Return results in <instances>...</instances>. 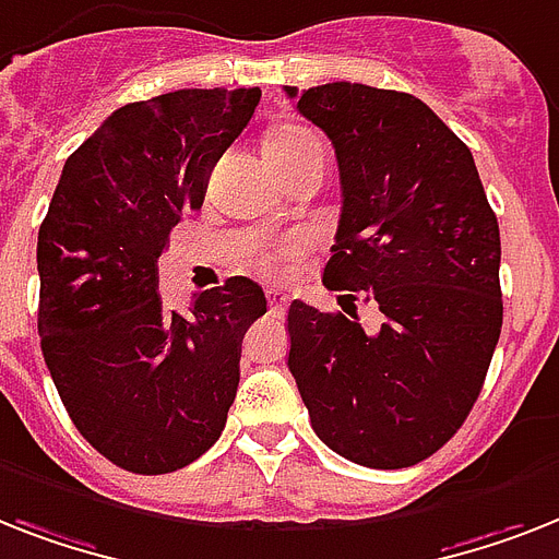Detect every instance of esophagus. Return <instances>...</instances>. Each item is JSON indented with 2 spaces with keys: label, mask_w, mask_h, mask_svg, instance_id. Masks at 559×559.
Here are the masks:
<instances>
[{
  "label": "esophagus",
  "mask_w": 559,
  "mask_h": 559,
  "mask_svg": "<svg viewBox=\"0 0 559 559\" xmlns=\"http://www.w3.org/2000/svg\"><path fill=\"white\" fill-rule=\"evenodd\" d=\"M265 297H269V306L274 317H283L285 308H288V294H283L280 288H269L265 290Z\"/></svg>",
  "instance_id": "esophagus-1"
}]
</instances>
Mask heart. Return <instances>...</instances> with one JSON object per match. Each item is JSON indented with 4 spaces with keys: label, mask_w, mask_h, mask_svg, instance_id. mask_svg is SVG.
<instances>
[{
    "label": "heart",
    "mask_w": 559,
    "mask_h": 559,
    "mask_svg": "<svg viewBox=\"0 0 559 559\" xmlns=\"http://www.w3.org/2000/svg\"><path fill=\"white\" fill-rule=\"evenodd\" d=\"M317 140L311 131H306V128H280V131H274L269 136V154H288V151H297L299 145H306V142ZM299 242L297 239H288V242H283V246L276 248H269V251H262L260 257H257V262H260V269L265 271V274H280V271L285 269V262L294 260L299 253Z\"/></svg>",
    "instance_id": "heart-1"
}]
</instances>
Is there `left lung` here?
Returning <instances> with one entry per match:
<instances>
[{
    "label": "left lung",
    "instance_id": "1",
    "mask_svg": "<svg viewBox=\"0 0 559 559\" xmlns=\"http://www.w3.org/2000/svg\"><path fill=\"white\" fill-rule=\"evenodd\" d=\"M285 94L340 165L343 214L322 283L385 317L366 334L357 317L294 299L288 368L331 451L408 468L456 435L486 382L502 329L500 225L472 151L417 96L359 82Z\"/></svg>",
    "mask_w": 559,
    "mask_h": 559
}]
</instances>
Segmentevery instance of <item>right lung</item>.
Wrapping results in <instances>:
<instances>
[{
    "label": "right lung",
    "mask_w": 559,
    "mask_h": 559,
    "mask_svg": "<svg viewBox=\"0 0 559 559\" xmlns=\"http://www.w3.org/2000/svg\"><path fill=\"white\" fill-rule=\"evenodd\" d=\"M260 96L186 87L114 110L68 156L39 225L41 354L76 431L124 472L186 468L219 440L237 396L265 294L230 276L182 317L156 294V260Z\"/></svg>",
    "instance_id": "obj_1"
}]
</instances>
